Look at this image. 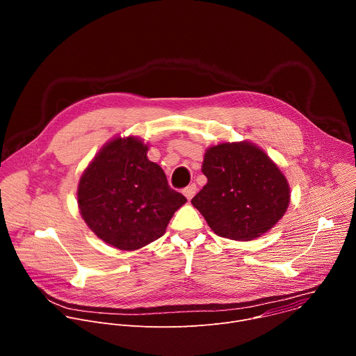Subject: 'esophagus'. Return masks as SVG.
<instances>
[{
	"label": "esophagus",
	"mask_w": 356,
	"mask_h": 356,
	"mask_svg": "<svg viewBox=\"0 0 356 356\" xmlns=\"http://www.w3.org/2000/svg\"><path fill=\"white\" fill-rule=\"evenodd\" d=\"M195 191H197V186L193 183V184H188V186L183 190V194L186 195V198H187V200H191V198L194 197Z\"/></svg>",
	"instance_id": "obj_1"
}]
</instances>
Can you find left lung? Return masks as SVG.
I'll list each match as a JSON object with an SVG mask.
<instances>
[{
	"instance_id": "1",
	"label": "left lung",
	"mask_w": 356,
	"mask_h": 356,
	"mask_svg": "<svg viewBox=\"0 0 356 356\" xmlns=\"http://www.w3.org/2000/svg\"><path fill=\"white\" fill-rule=\"evenodd\" d=\"M207 184L191 204L220 236L252 241L284 216L287 179L265 152L250 142H225L206 150L201 168Z\"/></svg>"
}]
</instances>
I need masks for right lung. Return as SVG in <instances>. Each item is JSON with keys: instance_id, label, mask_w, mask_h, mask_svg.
<instances>
[{"instance_id": "obj_1", "label": "right lung", "mask_w": 356, "mask_h": 356, "mask_svg": "<svg viewBox=\"0 0 356 356\" xmlns=\"http://www.w3.org/2000/svg\"><path fill=\"white\" fill-rule=\"evenodd\" d=\"M135 136L107 142L80 177L77 202L88 228L121 250L161 238L187 201L170 188L162 168L146 156Z\"/></svg>"}]
</instances>
